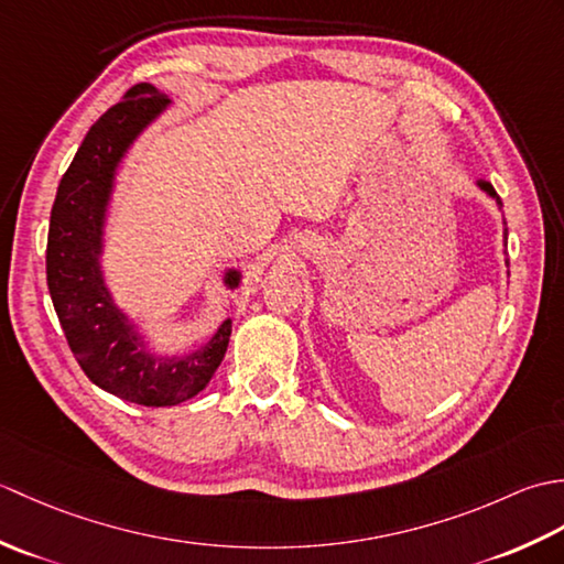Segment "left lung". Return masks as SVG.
<instances>
[{"mask_svg": "<svg viewBox=\"0 0 564 564\" xmlns=\"http://www.w3.org/2000/svg\"><path fill=\"white\" fill-rule=\"evenodd\" d=\"M477 186H480V188L485 191V194H487L489 198H495V200H497V206L501 208V198L497 196V191H495V186H492V184L485 182V178H480V182H477ZM505 239H507V227H505ZM507 267H509V261H507Z\"/></svg>", "mask_w": 564, "mask_h": 564, "instance_id": "left-lung-1", "label": "left lung"}]
</instances>
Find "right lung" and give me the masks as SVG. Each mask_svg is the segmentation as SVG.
Returning <instances> with one entry per match:
<instances>
[{"label": "right lung", "instance_id": "add662e5", "mask_svg": "<svg viewBox=\"0 0 564 564\" xmlns=\"http://www.w3.org/2000/svg\"><path fill=\"white\" fill-rule=\"evenodd\" d=\"M170 104L166 94L142 82L89 128L59 178L45 251L47 291L77 364L94 386L145 406L186 402L206 388L232 332V319H225L200 349L160 356L150 351L104 281V227L118 164ZM239 275L237 269H227V289H237Z\"/></svg>", "mask_w": 564, "mask_h": 564}]
</instances>
